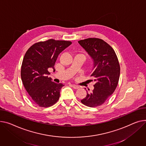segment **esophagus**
<instances>
[{"mask_svg": "<svg viewBox=\"0 0 146 146\" xmlns=\"http://www.w3.org/2000/svg\"><path fill=\"white\" fill-rule=\"evenodd\" d=\"M70 85L72 86V87H73L74 89H79V86H77V85H76V84H70Z\"/></svg>", "mask_w": 146, "mask_h": 146, "instance_id": "esophagus-1", "label": "esophagus"}]
</instances>
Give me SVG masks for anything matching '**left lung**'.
Masks as SVG:
<instances>
[{"instance_id":"1","label":"left lung","mask_w":146,"mask_h":146,"mask_svg":"<svg viewBox=\"0 0 146 146\" xmlns=\"http://www.w3.org/2000/svg\"><path fill=\"white\" fill-rule=\"evenodd\" d=\"M82 46L93 60V69L90 77L96 84L90 93L81 102L90 108L103 104L113 93L119 83L120 67L113 48L98 38H88L79 40ZM93 81V80H92Z\"/></svg>"}]
</instances>
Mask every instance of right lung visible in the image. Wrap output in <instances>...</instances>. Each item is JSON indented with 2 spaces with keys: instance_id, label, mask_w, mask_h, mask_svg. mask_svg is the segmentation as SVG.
Here are the masks:
<instances>
[{
  "instance_id": "1",
  "label": "right lung",
  "mask_w": 146,
  "mask_h": 146,
  "mask_svg": "<svg viewBox=\"0 0 146 146\" xmlns=\"http://www.w3.org/2000/svg\"><path fill=\"white\" fill-rule=\"evenodd\" d=\"M72 44L70 41L49 39L37 42L27 50L21 67V79L32 100L41 108L54 104L60 98V92L64 85L56 83L48 69H54L59 54Z\"/></svg>"
}]
</instances>
